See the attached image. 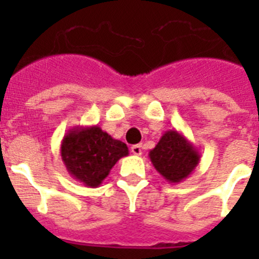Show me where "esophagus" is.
Segmentation results:
<instances>
[{"mask_svg": "<svg viewBox=\"0 0 259 259\" xmlns=\"http://www.w3.org/2000/svg\"><path fill=\"white\" fill-rule=\"evenodd\" d=\"M131 152L134 153L135 155H141L143 154V146L140 144H136V145L131 146Z\"/></svg>", "mask_w": 259, "mask_h": 259, "instance_id": "esophagus-1", "label": "esophagus"}]
</instances>
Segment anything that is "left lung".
<instances>
[{
    "label": "left lung",
    "instance_id": "1",
    "mask_svg": "<svg viewBox=\"0 0 259 259\" xmlns=\"http://www.w3.org/2000/svg\"><path fill=\"white\" fill-rule=\"evenodd\" d=\"M155 170L168 183L185 180L200 163L198 149L183 134L168 130L149 152Z\"/></svg>",
    "mask_w": 259,
    "mask_h": 259
}]
</instances>
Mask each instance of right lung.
<instances>
[{
	"instance_id": "obj_1",
	"label": "right lung",
	"mask_w": 259,
	"mask_h": 259,
	"mask_svg": "<svg viewBox=\"0 0 259 259\" xmlns=\"http://www.w3.org/2000/svg\"><path fill=\"white\" fill-rule=\"evenodd\" d=\"M128 155V148L98 125L68 130L61 143V157L66 170L77 182L97 188L114 164Z\"/></svg>"
}]
</instances>
